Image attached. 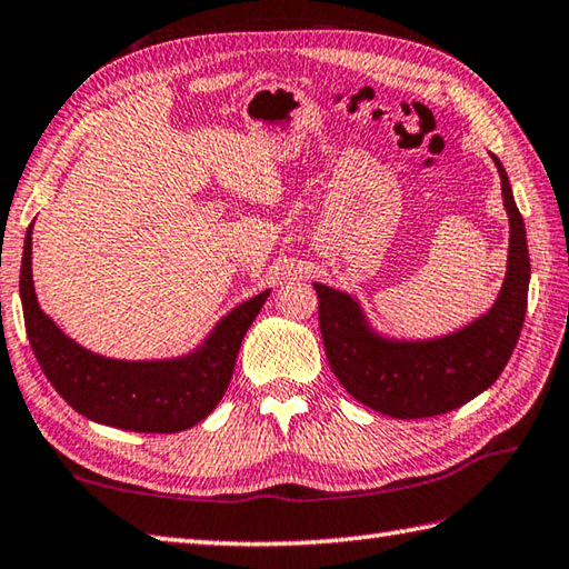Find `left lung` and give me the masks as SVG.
Segmentation results:
<instances>
[{
    "mask_svg": "<svg viewBox=\"0 0 569 569\" xmlns=\"http://www.w3.org/2000/svg\"><path fill=\"white\" fill-rule=\"evenodd\" d=\"M503 189L510 243L508 269L488 313L429 340H395L377 332L358 298L313 283L328 362L348 392L380 415L421 419L447 415L491 387L513 355L528 308L530 256L526 224L506 167L491 154Z\"/></svg>",
    "mask_w": 569,
    "mask_h": 569,
    "instance_id": "left-lung-1",
    "label": "left lung"
}]
</instances>
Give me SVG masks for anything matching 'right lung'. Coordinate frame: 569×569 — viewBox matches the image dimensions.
I'll list each match as a JSON object with an SVG mask.
<instances>
[{
    "label": "right lung",
    "instance_id": "obj_1",
    "mask_svg": "<svg viewBox=\"0 0 569 569\" xmlns=\"http://www.w3.org/2000/svg\"><path fill=\"white\" fill-rule=\"evenodd\" d=\"M31 229L33 224L21 253L19 296L31 350L56 392L86 419L128 431L174 433L209 417L227 392L241 340L271 291L229 310L204 342L182 358H103L81 348L39 308L31 278Z\"/></svg>",
    "mask_w": 569,
    "mask_h": 569
}]
</instances>
